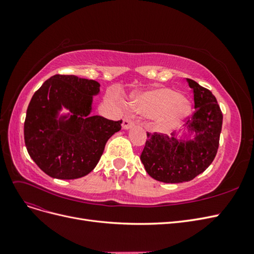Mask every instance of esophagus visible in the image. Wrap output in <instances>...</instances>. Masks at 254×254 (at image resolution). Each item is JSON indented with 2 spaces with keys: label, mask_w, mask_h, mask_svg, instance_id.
<instances>
[{
  "label": "esophagus",
  "mask_w": 254,
  "mask_h": 254,
  "mask_svg": "<svg viewBox=\"0 0 254 254\" xmlns=\"http://www.w3.org/2000/svg\"><path fill=\"white\" fill-rule=\"evenodd\" d=\"M134 126V122L131 120V119H129V118H125L124 120H123V125H122V127H123V129H130L131 127H133Z\"/></svg>",
  "instance_id": "34e87169"
}]
</instances>
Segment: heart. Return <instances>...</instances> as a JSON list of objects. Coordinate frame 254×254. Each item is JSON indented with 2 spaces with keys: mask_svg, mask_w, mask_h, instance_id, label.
<instances>
[{
  "mask_svg": "<svg viewBox=\"0 0 254 254\" xmlns=\"http://www.w3.org/2000/svg\"><path fill=\"white\" fill-rule=\"evenodd\" d=\"M132 107L137 113L145 117L153 115L157 125L161 128L178 124L190 111L188 99L167 88L146 91L137 95Z\"/></svg>",
  "mask_w": 254,
  "mask_h": 254,
  "instance_id": "obj_1",
  "label": "heart"
}]
</instances>
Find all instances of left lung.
Returning <instances> with one entry per match:
<instances>
[{"instance_id": "1", "label": "left lung", "mask_w": 254, "mask_h": 254, "mask_svg": "<svg viewBox=\"0 0 254 254\" xmlns=\"http://www.w3.org/2000/svg\"><path fill=\"white\" fill-rule=\"evenodd\" d=\"M194 94L195 111L180 139L147 132L141 161L146 172L158 181L181 183L193 180L211 165L216 156L222 126V113L210 90L187 78ZM189 132L186 134L185 129Z\"/></svg>"}]
</instances>
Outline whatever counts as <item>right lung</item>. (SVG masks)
Instances as JSON below:
<instances>
[{"mask_svg": "<svg viewBox=\"0 0 254 254\" xmlns=\"http://www.w3.org/2000/svg\"><path fill=\"white\" fill-rule=\"evenodd\" d=\"M97 81L75 75H54L35 92L24 122L28 155L56 179H77L94 170L107 141L122 121L90 114ZM63 109L69 112L61 115Z\"/></svg>", "mask_w": 254, "mask_h": 254, "instance_id": "1", "label": "right lung"}]
</instances>
